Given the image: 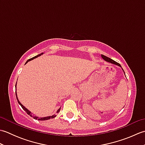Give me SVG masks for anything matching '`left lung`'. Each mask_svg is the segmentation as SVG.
<instances>
[{
	"label": "left lung",
	"instance_id": "left-lung-1",
	"mask_svg": "<svg viewBox=\"0 0 145 145\" xmlns=\"http://www.w3.org/2000/svg\"><path fill=\"white\" fill-rule=\"evenodd\" d=\"M101 57H102L103 59H104L105 61H108V62L111 63H113V64H115V65H118V66H119V67H121V66L120 65V63H117L116 61H114V60H112V59H111V58H109V57H106V56H105V55H101ZM121 69H122V68H121ZM122 70H123V69H122ZM123 72H124V70H123ZM124 73H125V72H124Z\"/></svg>",
	"mask_w": 145,
	"mask_h": 145
}]
</instances>
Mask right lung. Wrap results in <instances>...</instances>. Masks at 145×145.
Wrapping results in <instances>:
<instances>
[{
	"mask_svg": "<svg viewBox=\"0 0 145 145\" xmlns=\"http://www.w3.org/2000/svg\"><path fill=\"white\" fill-rule=\"evenodd\" d=\"M43 54V53H42V54H39V55H37V56H35L34 57H32V58H30V59H29L28 60H27V61H26V63H25V64L28 62V61H30V60H33V59H34V58H37V57H39V56H40L41 55H42ZM16 86H17V83H16V84H15V95H16V98H17V101H18V104L20 105L21 106V107L22 108H23V110L25 111V112L28 114V115H29L31 117H33V118L34 119H35V120H42V121H43V120H49V119H50V118H54V117H55L56 116V115H52V116H47V117H39V116H35V115H33V114L30 112V111L27 109V108H26L22 104H21V103L19 101V100H18V98H17V91H16ZM60 108L59 109H58L57 111V113H58V112H60Z\"/></svg>",
	"mask_w": 145,
	"mask_h": 145,
	"instance_id": "1",
	"label": "right lung"
}]
</instances>
